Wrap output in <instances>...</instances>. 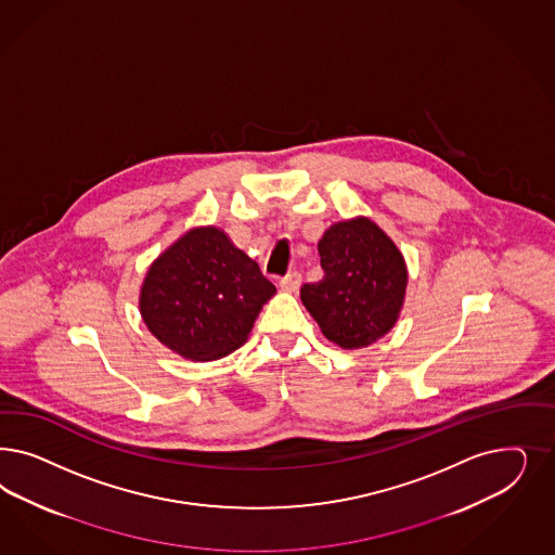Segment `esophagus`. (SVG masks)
<instances>
[{
  "mask_svg": "<svg viewBox=\"0 0 555 555\" xmlns=\"http://www.w3.org/2000/svg\"><path fill=\"white\" fill-rule=\"evenodd\" d=\"M300 284H302V275L298 271H289L287 275L280 280V287L286 289V292H296Z\"/></svg>",
  "mask_w": 555,
  "mask_h": 555,
  "instance_id": "esophagus-1",
  "label": "esophagus"
}]
</instances>
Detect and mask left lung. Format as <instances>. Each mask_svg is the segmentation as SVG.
<instances>
[{
    "instance_id": "left-lung-1",
    "label": "left lung",
    "mask_w": 555,
    "mask_h": 555,
    "mask_svg": "<svg viewBox=\"0 0 555 555\" xmlns=\"http://www.w3.org/2000/svg\"><path fill=\"white\" fill-rule=\"evenodd\" d=\"M321 282L300 298L322 335L343 349L367 347L398 319L406 292V266L390 236L367 218L333 224L319 241Z\"/></svg>"
}]
</instances>
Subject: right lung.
<instances>
[{"label": "right lung", "mask_w": 555, "mask_h": 555, "mask_svg": "<svg viewBox=\"0 0 555 555\" xmlns=\"http://www.w3.org/2000/svg\"><path fill=\"white\" fill-rule=\"evenodd\" d=\"M275 286L215 227L194 229L151 266L141 289L149 331L183 358L212 361L238 349Z\"/></svg>", "instance_id": "right-lung-1"}]
</instances>
